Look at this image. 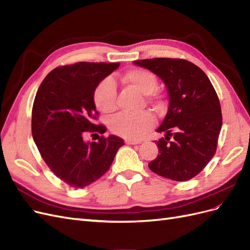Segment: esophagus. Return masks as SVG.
I'll list each match as a JSON object with an SVG mask.
<instances>
[{
	"label": "esophagus",
	"instance_id": "esophagus-1",
	"mask_svg": "<svg viewBox=\"0 0 250 250\" xmlns=\"http://www.w3.org/2000/svg\"><path fill=\"white\" fill-rule=\"evenodd\" d=\"M125 143L127 145H138V144H141V141H134V140H129V139H126Z\"/></svg>",
	"mask_w": 250,
	"mask_h": 250
}]
</instances>
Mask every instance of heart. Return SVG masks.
<instances>
[{
    "label": "heart",
    "mask_w": 250,
    "mask_h": 250,
    "mask_svg": "<svg viewBox=\"0 0 250 250\" xmlns=\"http://www.w3.org/2000/svg\"><path fill=\"white\" fill-rule=\"evenodd\" d=\"M123 80L133 86L143 95L147 96V102L156 103L158 95L154 92L157 87V78L148 70L134 69L124 74ZM94 102L96 107L103 113H111L117 108V88L111 78L103 79L95 88ZM153 125V117L148 111L139 115H120L112 118L109 122L110 130L121 137L138 140Z\"/></svg>",
    "instance_id": "heart-1"
}]
</instances>
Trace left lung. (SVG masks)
<instances>
[{"instance_id":"obj_1","label":"left lung","mask_w":250,"mask_h":250,"mask_svg":"<svg viewBox=\"0 0 250 250\" xmlns=\"http://www.w3.org/2000/svg\"><path fill=\"white\" fill-rule=\"evenodd\" d=\"M133 62L156 74L169 95L167 115L157 128L166 135L156 141L160 154L148 164L150 170L176 181L195 177L215 155L222 126L220 102L213 84L200 67L186 59Z\"/></svg>"}]
</instances>
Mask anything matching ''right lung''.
Returning <instances> with one entry per match:
<instances>
[{"label": "right lung", "mask_w": 250, "mask_h": 250, "mask_svg": "<svg viewBox=\"0 0 250 250\" xmlns=\"http://www.w3.org/2000/svg\"><path fill=\"white\" fill-rule=\"evenodd\" d=\"M120 63L77 62L51 71L37 90L32 107V137L51 171L75 188L93 184L108 171L124 141L101 135L86 142L87 133H104L97 125L96 86Z\"/></svg>", "instance_id": "1"}]
</instances>
